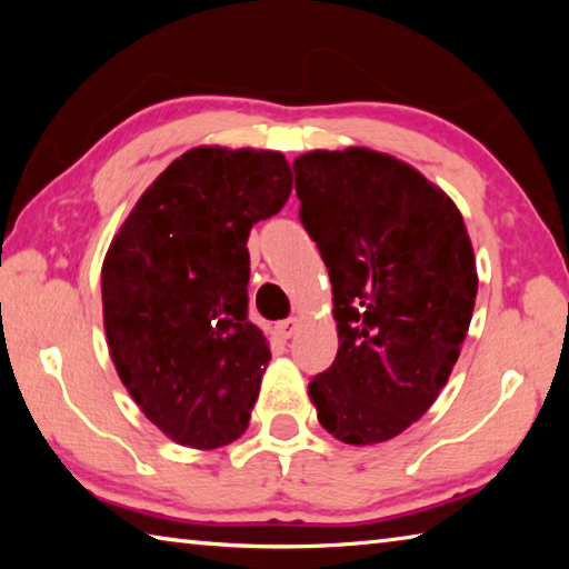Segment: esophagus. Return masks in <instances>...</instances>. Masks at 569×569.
I'll use <instances>...</instances> for the list:
<instances>
[{"label": "esophagus", "mask_w": 569, "mask_h": 569, "mask_svg": "<svg viewBox=\"0 0 569 569\" xmlns=\"http://www.w3.org/2000/svg\"><path fill=\"white\" fill-rule=\"evenodd\" d=\"M298 326H301V321H298V319H286V321L278 323V333H281L283 339H291V336L298 331Z\"/></svg>", "instance_id": "1"}]
</instances>
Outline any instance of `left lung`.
<instances>
[{
  "label": "left lung",
  "instance_id": "obj_1",
  "mask_svg": "<svg viewBox=\"0 0 569 569\" xmlns=\"http://www.w3.org/2000/svg\"><path fill=\"white\" fill-rule=\"evenodd\" d=\"M293 170L339 331L336 361L308 397L343 445H381L449 381L475 311V248L455 200L387 152L311 150Z\"/></svg>",
  "mask_w": 569,
  "mask_h": 569
}]
</instances>
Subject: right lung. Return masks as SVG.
I'll return each mask as SVG.
<instances>
[{
    "label": "right lung",
    "instance_id": "add662e5",
    "mask_svg": "<svg viewBox=\"0 0 569 569\" xmlns=\"http://www.w3.org/2000/svg\"><path fill=\"white\" fill-rule=\"evenodd\" d=\"M293 176L281 152L200 146L152 180L102 261L110 359L176 445L218 449L248 429L271 361L248 321V233Z\"/></svg>",
    "mask_w": 569,
    "mask_h": 569
}]
</instances>
